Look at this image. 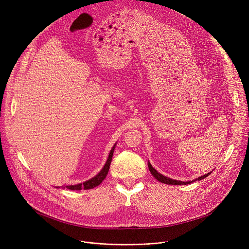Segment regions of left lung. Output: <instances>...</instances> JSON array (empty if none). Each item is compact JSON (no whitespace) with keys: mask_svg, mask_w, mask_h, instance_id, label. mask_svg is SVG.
<instances>
[{"mask_svg":"<svg viewBox=\"0 0 249 249\" xmlns=\"http://www.w3.org/2000/svg\"><path fill=\"white\" fill-rule=\"evenodd\" d=\"M148 166H149V169H150L152 175L155 177V178H156L157 180H159V181L161 182V183L169 184V185H170V184H171V185H186V184H190V183H192V182H194V181H197V180H201V179L206 178L207 176H209V175L212 173V172H208V173H206L205 175H202V176L198 177V178H196V179H193V180H191V181H185V182H184V181H180V180L171 179V178H169V177H166V176L160 174V172H158V171L152 166V164L150 163V161H148Z\"/></svg>","mask_w":249,"mask_h":249,"instance_id":"obj_1","label":"left lung"}]
</instances>
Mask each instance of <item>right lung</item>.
<instances>
[{"label": "right lung", "mask_w": 249, "mask_h": 249, "mask_svg": "<svg viewBox=\"0 0 249 249\" xmlns=\"http://www.w3.org/2000/svg\"><path fill=\"white\" fill-rule=\"evenodd\" d=\"M115 146H116V144L110 150V153H109V156L107 158V160H106V162H105L104 166L102 167V169L95 176H93L92 178H90V179H89V180H87V181H85L83 183H79V184H75V185H67V186H64L63 188L66 187L67 189H70V190H82V189L88 190V189H92V188L98 186L104 180L106 175H107V173H108ZM56 188H59V187H56Z\"/></svg>", "instance_id": "right-lung-1"}]
</instances>
